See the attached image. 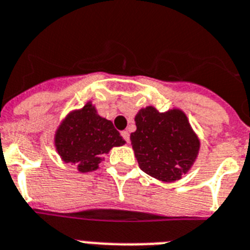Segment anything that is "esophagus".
Here are the masks:
<instances>
[{
    "label": "esophagus",
    "mask_w": 250,
    "mask_h": 250,
    "mask_svg": "<svg viewBox=\"0 0 250 250\" xmlns=\"http://www.w3.org/2000/svg\"><path fill=\"white\" fill-rule=\"evenodd\" d=\"M121 135H122V137L125 138V141L129 142V132H128V131H123V132H122V133H121Z\"/></svg>",
    "instance_id": "esophagus-1"
}]
</instances>
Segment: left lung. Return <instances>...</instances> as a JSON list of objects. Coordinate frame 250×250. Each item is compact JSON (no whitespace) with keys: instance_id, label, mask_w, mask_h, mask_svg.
<instances>
[{"instance_id":"8db88e82","label":"left lung","mask_w":250,"mask_h":250,"mask_svg":"<svg viewBox=\"0 0 250 250\" xmlns=\"http://www.w3.org/2000/svg\"><path fill=\"white\" fill-rule=\"evenodd\" d=\"M135 122L131 144L142 171L169 183L190 170L201 141L182 109L160 113L148 105L138 110Z\"/></svg>"}]
</instances>
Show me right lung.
<instances>
[{"instance_id": "right-lung-1", "label": "right lung", "mask_w": 250, "mask_h": 250, "mask_svg": "<svg viewBox=\"0 0 250 250\" xmlns=\"http://www.w3.org/2000/svg\"><path fill=\"white\" fill-rule=\"evenodd\" d=\"M125 144L112 121L100 117L91 102L71 110L54 133V146L62 161L76 165L80 173L99 169L104 155Z\"/></svg>"}]
</instances>
